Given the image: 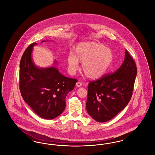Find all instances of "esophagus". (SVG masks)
<instances>
[{
	"label": "esophagus",
	"instance_id": "1",
	"mask_svg": "<svg viewBox=\"0 0 155 155\" xmlns=\"http://www.w3.org/2000/svg\"><path fill=\"white\" fill-rule=\"evenodd\" d=\"M82 82H77V83H76V85H77V87H81V86H82Z\"/></svg>",
	"mask_w": 155,
	"mask_h": 155
}]
</instances>
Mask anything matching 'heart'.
Returning a JSON list of instances; mask_svg holds the SVG:
<instances>
[{"label":"heart","mask_w":155,"mask_h":155,"mask_svg":"<svg viewBox=\"0 0 155 155\" xmlns=\"http://www.w3.org/2000/svg\"><path fill=\"white\" fill-rule=\"evenodd\" d=\"M113 59L111 50L102 44L82 42L75 46L74 54L68 55V71L70 74H75L79 68V62H82V69L87 77L92 79L99 78L107 71Z\"/></svg>","instance_id":"heart-1"}]
</instances>
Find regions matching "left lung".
<instances>
[{"instance_id":"1","label":"left lung","mask_w":155,"mask_h":155,"mask_svg":"<svg viewBox=\"0 0 155 155\" xmlns=\"http://www.w3.org/2000/svg\"><path fill=\"white\" fill-rule=\"evenodd\" d=\"M137 73L135 63L126 50L124 60L115 73L89 81L86 107L92 118L106 122L125 108L132 97Z\"/></svg>"}]
</instances>
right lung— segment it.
Returning <instances> with one entry per match:
<instances>
[{
  "mask_svg": "<svg viewBox=\"0 0 155 155\" xmlns=\"http://www.w3.org/2000/svg\"><path fill=\"white\" fill-rule=\"evenodd\" d=\"M37 44H31L22 54L20 64V90L24 101L37 115L51 120L64 110L66 97L73 90L77 80L64 76L55 67L36 66L31 54L33 46Z\"/></svg>",
  "mask_w": 155,
  "mask_h": 155,
  "instance_id": "add662e5",
  "label": "right lung"
}]
</instances>
